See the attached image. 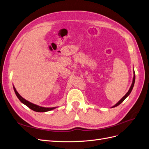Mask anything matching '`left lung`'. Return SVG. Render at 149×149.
I'll return each instance as SVG.
<instances>
[{
	"instance_id": "obj_1",
	"label": "left lung",
	"mask_w": 149,
	"mask_h": 149,
	"mask_svg": "<svg viewBox=\"0 0 149 149\" xmlns=\"http://www.w3.org/2000/svg\"><path fill=\"white\" fill-rule=\"evenodd\" d=\"M135 72H134V77H133V80H132V85H131V86H130V88H129V91L127 92V93L126 94L122 97V98L116 104H115L113 106H112V108H113V107H117V106H118V105H119L123 101H124L127 97H128L129 95H130V93H131V92H132V89H133V87H134V84H135Z\"/></svg>"
}]
</instances>
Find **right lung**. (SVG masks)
I'll use <instances>...</instances> for the list:
<instances>
[{
	"label": "right lung",
	"instance_id": "1",
	"mask_svg": "<svg viewBox=\"0 0 149 149\" xmlns=\"http://www.w3.org/2000/svg\"><path fill=\"white\" fill-rule=\"evenodd\" d=\"M14 87V92L15 93V95L17 97V98L19 99V100L22 102V104H24V105H25L29 108H30L31 109H32L33 111H36V112H48L50 111V110H54L56 108H57V107H41V106L39 105H37L36 104H32L31 102H30L28 100H25V99H24L23 97L20 95L19 93H18V92L16 91V89L15 88V87L13 86Z\"/></svg>",
	"mask_w": 149,
	"mask_h": 149
}]
</instances>
